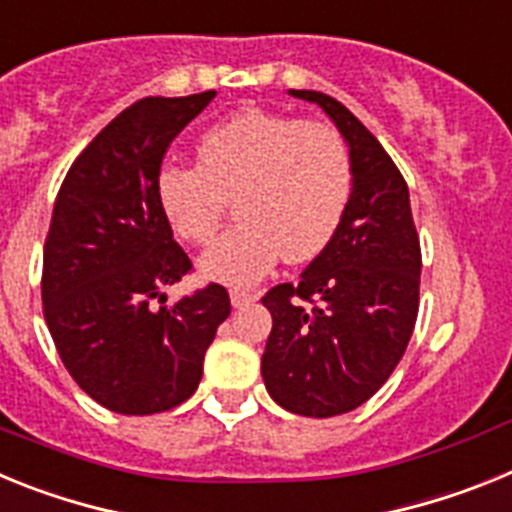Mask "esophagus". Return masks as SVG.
I'll return each mask as SVG.
<instances>
[{
	"mask_svg": "<svg viewBox=\"0 0 512 512\" xmlns=\"http://www.w3.org/2000/svg\"><path fill=\"white\" fill-rule=\"evenodd\" d=\"M256 292H251V289H241V287H233L230 289V302H233V307H246L251 305V302H256Z\"/></svg>",
	"mask_w": 512,
	"mask_h": 512,
	"instance_id": "esophagus-1",
	"label": "esophagus"
}]
</instances>
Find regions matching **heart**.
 <instances>
[{"instance_id": "1", "label": "heart", "mask_w": 512, "mask_h": 512, "mask_svg": "<svg viewBox=\"0 0 512 512\" xmlns=\"http://www.w3.org/2000/svg\"><path fill=\"white\" fill-rule=\"evenodd\" d=\"M197 166L158 174V202L182 241L210 246L238 207V225L202 259L228 284L261 279L282 256L307 264L330 246L354 192V161L341 130L318 120L241 110L197 140Z\"/></svg>"}]
</instances>
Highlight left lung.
Wrapping results in <instances>:
<instances>
[{"label":"left lung","instance_id":"left-lung-1","mask_svg":"<svg viewBox=\"0 0 512 512\" xmlns=\"http://www.w3.org/2000/svg\"><path fill=\"white\" fill-rule=\"evenodd\" d=\"M320 104L354 161V192L330 246L297 284L261 302L271 333L261 377L271 400L307 418L364 405L400 364L420 305V238L405 176L369 130L328 94L292 89Z\"/></svg>","mask_w":512,"mask_h":512}]
</instances>
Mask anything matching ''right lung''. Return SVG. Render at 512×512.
<instances>
[{"label": "right lung", "instance_id": "add662e5", "mask_svg": "<svg viewBox=\"0 0 512 512\" xmlns=\"http://www.w3.org/2000/svg\"><path fill=\"white\" fill-rule=\"evenodd\" d=\"M215 99L143 97L107 122L58 189L43 246V315L63 366L102 408L153 415L182 405L230 315L223 284L166 302L192 274L158 202L171 140Z\"/></svg>", "mask_w": 512, "mask_h": 512}]
</instances>
